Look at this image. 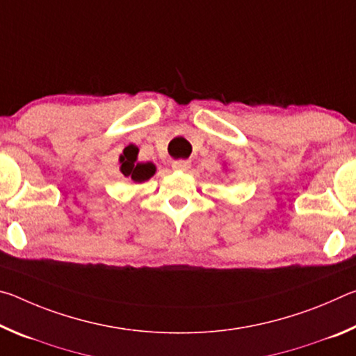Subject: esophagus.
Instances as JSON below:
<instances>
[{"mask_svg":"<svg viewBox=\"0 0 356 356\" xmlns=\"http://www.w3.org/2000/svg\"><path fill=\"white\" fill-rule=\"evenodd\" d=\"M190 161L188 160H177L172 163L174 171H188L190 170Z\"/></svg>","mask_w":356,"mask_h":356,"instance_id":"34e87169","label":"esophagus"}]
</instances>
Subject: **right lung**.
<instances>
[{"label": "right lung", "mask_w": 356, "mask_h": 356, "mask_svg": "<svg viewBox=\"0 0 356 356\" xmlns=\"http://www.w3.org/2000/svg\"><path fill=\"white\" fill-rule=\"evenodd\" d=\"M138 152H140V149L135 144H129L124 149V152L119 155V170L125 177H130L134 182L141 184L154 176L156 168L152 161H146V163L138 161Z\"/></svg>", "instance_id": "right-lung-1"}]
</instances>
